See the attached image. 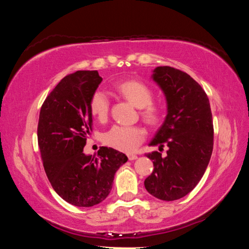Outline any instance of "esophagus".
<instances>
[{"label": "esophagus", "instance_id": "34e87169", "mask_svg": "<svg viewBox=\"0 0 249 249\" xmlns=\"http://www.w3.org/2000/svg\"><path fill=\"white\" fill-rule=\"evenodd\" d=\"M127 157H128V159H129V160H135V159L137 158V156L135 155V154H128V155H127Z\"/></svg>", "mask_w": 249, "mask_h": 249}]
</instances>
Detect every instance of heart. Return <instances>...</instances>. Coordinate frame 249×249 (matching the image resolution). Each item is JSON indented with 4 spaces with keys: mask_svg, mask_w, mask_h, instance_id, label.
I'll return each mask as SVG.
<instances>
[{
    "mask_svg": "<svg viewBox=\"0 0 249 249\" xmlns=\"http://www.w3.org/2000/svg\"><path fill=\"white\" fill-rule=\"evenodd\" d=\"M115 91L124 99L140 107V115L147 125L158 124L162 117L161 105L153 101L154 91L149 86L140 80H125L117 82ZM111 101L103 90L93 92L90 99V112L94 119L104 122L107 119ZM145 140V130L141 126L114 125L103 135V142L112 148L130 153Z\"/></svg>",
    "mask_w": 249,
    "mask_h": 249,
    "instance_id": "1",
    "label": "heart"
}]
</instances>
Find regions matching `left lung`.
Listing matches in <instances>:
<instances>
[{
	"label": "left lung",
	"mask_w": 249,
	"mask_h": 249,
	"mask_svg": "<svg viewBox=\"0 0 249 249\" xmlns=\"http://www.w3.org/2000/svg\"><path fill=\"white\" fill-rule=\"evenodd\" d=\"M153 78L166 95L168 114L150 146H168L167 156L146 154L154 170L145 180L151 196L163 201L181 199L199 183L213 151V120L209 98L188 73L157 67Z\"/></svg>",
	"instance_id": "8db88e82"
}]
</instances>
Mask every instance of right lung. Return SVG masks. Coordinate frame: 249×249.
Here are the masks:
<instances>
[{
  "label": "right lung",
  "instance_id": "add662e5",
  "mask_svg": "<svg viewBox=\"0 0 249 249\" xmlns=\"http://www.w3.org/2000/svg\"><path fill=\"white\" fill-rule=\"evenodd\" d=\"M102 78L96 70H80L61 80L41 105L37 137L46 175L68 203L89 208L112 190L117 169L127 161L119 150L101 147L84 155L92 132L90 99Z\"/></svg>",
  "mask_w": 249,
  "mask_h": 249
}]
</instances>
